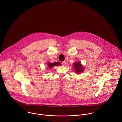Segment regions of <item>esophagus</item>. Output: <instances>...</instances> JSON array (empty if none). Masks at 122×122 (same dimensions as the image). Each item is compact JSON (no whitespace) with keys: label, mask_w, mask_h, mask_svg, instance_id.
I'll return each instance as SVG.
<instances>
[{"label":"esophagus","mask_w":122,"mask_h":122,"mask_svg":"<svg viewBox=\"0 0 122 122\" xmlns=\"http://www.w3.org/2000/svg\"><path fill=\"white\" fill-rule=\"evenodd\" d=\"M62 64L63 66L65 65V64H66V62H65V61H63V62H62Z\"/></svg>","instance_id":"34e87169"}]
</instances>
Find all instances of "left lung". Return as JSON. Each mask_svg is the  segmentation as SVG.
Listing matches in <instances>:
<instances>
[{
	"label": "left lung",
	"mask_w": 122,
	"mask_h": 122,
	"mask_svg": "<svg viewBox=\"0 0 122 122\" xmlns=\"http://www.w3.org/2000/svg\"><path fill=\"white\" fill-rule=\"evenodd\" d=\"M74 67L76 70V72L77 73H80L83 71V67L81 66V65L80 62H77L74 64Z\"/></svg>",
	"instance_id": "1"
}]
</instances>
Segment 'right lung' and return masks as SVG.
Returning a JSON list of instances; mask_svg holds the SVG:
<instances>
[{"mask_svg":"<svg viewBox=\"0 0 122 122\" xmlns=\"http://www.w3.org/2000/svg\"><path fill=\"white\" fill-rule=\"evenodd\" d=\"M61 64L60 63L57 62H55L54 63H48V66L49 68H51L53 66H58V65H60Z\"/></svg>","mask_w":122,"mask_h":122,"instance_id":"right-lung-1","label":"right lung"}]
</instances>
